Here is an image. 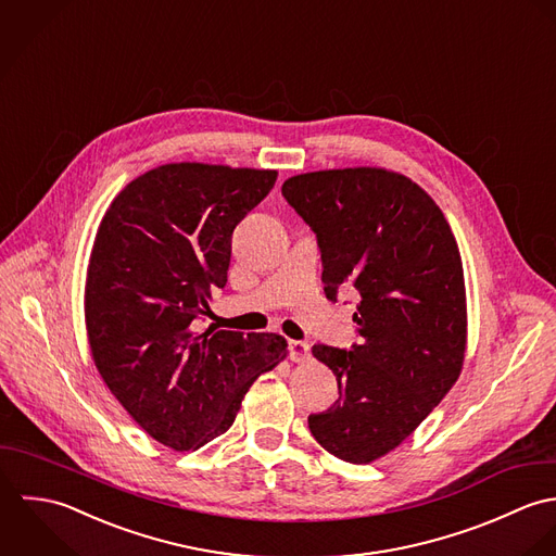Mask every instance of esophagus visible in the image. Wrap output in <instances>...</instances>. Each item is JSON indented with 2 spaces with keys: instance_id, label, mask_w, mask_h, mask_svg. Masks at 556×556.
<instances>
[{
  "instance_id": "obj_1",
  "label": "esophagus",
  "mask_w": 556,
  "mask_h": 556,
  "mask_svg": "<svg viewBox=\"0 0 556 556\" xmlns=\"http://www.w3.org/2000/svg\"><path fill=\"white\" fill-rule=\"evenodd\" d=\"M288 350H290V358H292L294 363H305V361H309V356H312L307 341L290 339V341H288Z\"/></svg>"
}]
</instances>
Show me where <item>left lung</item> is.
Here are the masks:
<instances>
[{"mask_svg":"<svg viewBox=\"0 0 556 556\" xmlns=\"http://www.w3.org/2000/svg\"><path fill=\"white\" fill-rule=\"evenodd\" d=\"M323 253L327 299L358 296L350 350L316 343L339 397L309 415L334 457L369 464L404 439L455 384L466 352V290L455 236L410 178L380 167L325 169L281 187Z\"/></svg>","mask_w":556,"mask_h":556,"instance_id":"obj_1","label":"left lung"}]
</instances>
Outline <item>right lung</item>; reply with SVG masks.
I'll return each mask as SVG.
<instances>
[{"label":"right lung","instance_id":"right-lung-1","mask_svg":"<svg viewBox=\"0 0 556 556\" xmlns=\"http://www.w3.org/2000/svg\"><path fill=\"white\" fill-rule=\"evenodd\" d=\"M275 169L167 163L128 182L99 225L86 329L99 374L154 441L200 448L229 430L255 378L288 354L281 334L202 329L227 283L231 233Z\"/></svg>","mask_w":556,"mask_h":556}]
</instances>
